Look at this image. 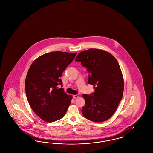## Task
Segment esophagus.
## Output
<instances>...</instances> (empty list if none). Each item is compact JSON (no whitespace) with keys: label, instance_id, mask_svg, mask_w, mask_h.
<instances>
[{"label":"esophagus","instance_id":"obj_1","mask_svg":"<svg viewBox=\"0 0 153 153\" xmlns=\"http://www.w3.org/2000/svg\"><path fill=\"white\" fill-rule=\"evenodd\" d=\"M73 96L74 98H78L80 96H79V95H73Z\"/></svg>","mask_w":153,"mask_h":153}]
</instances>
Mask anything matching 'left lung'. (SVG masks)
<instances>
[{
  "instance_id": "1",
  "label": "left lung",
  "mask_w": 153,
  "mask_h": 153,
  "mask_svg": "<svg viewBox=\"0 0 153 153\" xmlns=\"http://www.w3.org/2000/svg\"><path fill=\"white\" fill-rule=\"evenodd\" d=\"M75 60L87 68L88 83L95 89L92 94L82 95L85 100L83 116L95 122L109 119L123 94V77L117 59L105 51L89 49L80 52Z\"/></svg>"
}]
</instances>
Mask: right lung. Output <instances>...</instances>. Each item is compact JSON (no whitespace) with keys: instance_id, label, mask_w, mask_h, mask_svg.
I'll list each match as a JSON object with an SVG mask.
<instances>
[{"instance_id":"right-lung-1","label":"right lung","mask_w":153,"mask_h":153,"mask_svg":"<svg viewBox=\"0 0 153 153\" xmlns=\"http://www.w3.org/2000/svg\"><path fill=\"white\" fill-rule=\"evenodd\" d=\"M77 53L54 51L38 57L30 66L25 80L26 95L31 109L43 120L53 122L63 117L72 95H67L60 79Z\"/></svg>"}]
</instances>
